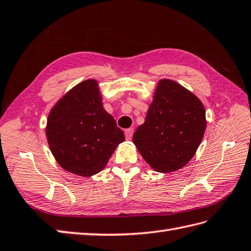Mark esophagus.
Masks as SVG:
<instances>
[{
  "label": "esophagus",
  "instance_id": "obj_1",
  "mask_svg": "<svg viewBox=\"0 0 251 251\" xmlns=\"http://www.w3.org/2000/svg\"><path fill=\"white\" fill-rule=\"evenodd\" d=\"M133 133H134V129H133V127H129V129H126L125 131V134H126V140H131Z\"/></svg>",
  "mask_w": 251,
  "mask_h": 251
}]
</instances>
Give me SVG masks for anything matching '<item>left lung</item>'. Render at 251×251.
<instances>
[{"label":"left lung","instance_id":"1","mask_svg":"<svg viewBox=\"0 0 251 251\" xmlns=\"http://www.w3.org/2000/svg\"><path fill=\"white\" fill-rule=\"evenodd\" d=\"M205 129L202 102L179 83L161 79L146 119L133 135V143L154 171L171 173L193 158Z\"/></svg>","mask_w":251,"mask_h":251}]
</instances>
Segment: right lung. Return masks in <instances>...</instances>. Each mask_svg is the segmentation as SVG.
Listing matches in <instances>:
<instances>
[{"label":"right lung","mask_w":251,"mask_h":251,"mask_svg":"<svg viewBox=\"0 0 251 251\" xmlns=\"http://www.w3.org/2000/svg\"><path fill=\"white\" fill-rule=\"evenodd\" d=\"M46 136L60 166L89 177L101 172L125 134L104 109L97 80L88 79L61 98L50 110Z\"/></svg>","instance_id":"right-lung-1"}]
</instances>
